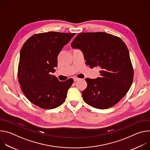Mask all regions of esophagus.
Instances as JSON below:
<instances>
[{"label": "esophagus", "instance_id": "1", "mask_svg": "<svg viewBox=\"0 0 150 150\" xmlns=\"http://www.w3.org/2000/svg\"><path fill=\"white\" fill-rule=\"evenodd\" d=\"M79 79L78 78H76V77H75V78H74V82H76V81H78V80H79Z\"/></svg>", "mask_w": 150, "mask_h": 150}]
</instances>
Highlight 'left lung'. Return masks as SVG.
<instances>
[{
    "label": "left lung",
    "mask_w": 150,
    "mask_h": 150,
    "mask_svg": "<svg viewBox=\"0 0 150 150\" xmlns=\"http://www.w3.org/2000/svg\"><path fill=\"white\" fill-rule=\"evenodd\" d=\"M80 49L92 69L99 67L100 77L86 78L87 87L82 92L84 101L93 108L105 109L117 103L129 91L134 70L129 50L118 37L104 32L79 33L71 44Z\"/></svg>",
    "instance_id": "obj_1"
}]
</instances>
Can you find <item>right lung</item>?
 <instances>
[{
    "label": "right lung",
    "mask_w": 150,
    "mask_h": 150,
    "mask_svg": "<svg viewBox=\"0 0 150 150\" xmlns=\"http://www.w3.org/2000/svg\"><path fill=\"white\" fill-rule=\"evenodd\" d=\"M74 35L53 31L34 34L21 49L18 82L25 97L39 108L54 109L65 101L74 80L59 81L50 73L55 72L58 54Z\"/></svg>",
    "instance_id": "add662e5"
}]
</instances>
